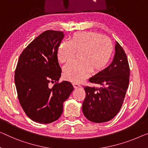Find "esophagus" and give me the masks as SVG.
I'll list each match as a JSON object with an SVG mask.
<instances>
[{
  "instance_id": "34e87169",
  "label": "esophagus",
  "mask_w": 148,
  "mask_h": 148,
  "mask_svg": "<svg viewBox=\"0 0 148 148\" xmlns=\"http://www.w3.org/2000/svg\"><path fill=\"white\" fill-rule=\"evenodd\" d=\"M72 86H73L74 88H80V86L78 84H75V83H73L72 84Z\"/></svg>"
}]
</instances>
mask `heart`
I'll return each mask as SVG.
<instances>
[{
	"mask_svg": "<svg viewBox=\"0 0 148 148\" xmlns=\"http://www.w3.org/2000/svg\"><path fill=\"white\" fill-rule=\"evenodd\" d=\"M114 52V45L108 37L90 31L76 32L69 42H61L57 50L60 63H68L79 52L80 61L67 65L63 70L66 80L78 83L89 76L90 72L100 73L107 66Z\"/></svg>",
	"mask_w": 148,
	"mask_h": 148,
	"instance_id": "heart-1",
	"label": "heart"
}]
</instances>
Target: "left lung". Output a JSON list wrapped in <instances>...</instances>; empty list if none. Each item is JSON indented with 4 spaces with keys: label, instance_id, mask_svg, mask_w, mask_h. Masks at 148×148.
<instances>
[{
    "label": "left lung",
    "instance_id": "8db88e82",
    "mask_svg": "<svg viewBox=\"0 0 148 148\" xmlns=\"http://www.w3.org/2000/svg\"><path fill=\"white\" fill-rule=\"evenodd\" d=\"M114 60L100 73L89 79L100 88L85 86L86 98L82 103L84 115L95 123L111 120L121 109L128 88L130 66L126 54L116 42Z\"/></svg>",
    "mask_w": 148,
    "mask_h": 148
}]
</instances>
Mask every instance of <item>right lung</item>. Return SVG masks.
Here are the masks:
<instances>
[{
    "mask_svg": "<svg viewBox=\"0 0 148 148\" xmlns=\"http://www.w3.org/2000/svg\"><path fill=\"white\" fill-rule=\"evenodd\" d=\"M64 34L46 30L21 53L15 70L14 82L19 102L28 117L40 123L58 120L63 103L74 88L68 81L58 82L62 70L57 50ZM55 82L52 88L49 84Z\"/></svg>",
    "mask_w": 148,
    "mask_h": 148,
    "instance_id": "1",
    "label": "right lung"
}]
</instances>
